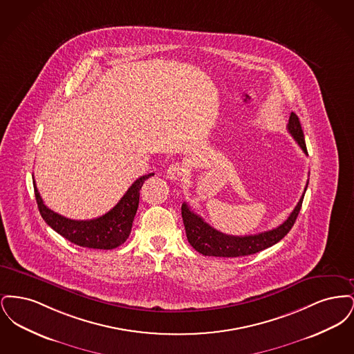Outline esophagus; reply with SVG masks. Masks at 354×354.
Listing matches in <instances>:
<instances>
[{
  "label": "esophagus",
  "instance_id": "obj_1",
  "mask_svg": "<svg viewBox=\"0 0 354 354\" xmlns=\"http://www.w3.org/2000/svg\"><path fill=\"white\" fill-rule=\"evenodd\" d=\"M185 175V169L179 163H174L167 169V178L171 180H179Z\"/></svg>",
  "mask_w": 354,
  "mask_h": 354
}]
</instances>
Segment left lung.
I'll return each instance as SVG.
<instances>
[{"instance_id":"obj_1","label":"left lung","mask_w":354,"mask_h":354,"mask_svg":"<svg viewBox=\"0 0 354 354\" xmlns=\"http://www.w3.org/2000/svg\"><path fill=\"white\" fill-rule=\"evenodd\" d=\"M286 129L289 134L292 135L293 139L297 142V145L301 147V150L308 155L303 129H301L299 117L295 113H290ZM306 187L308 183L305 185L303 196L300 198L297 205L295 207L292 214L288 216V219L283 224H280L273 230L264 231L256 235L232 236L223 234L218 230H215L214 227H211L208 223H205L202 216L195 214L187 203H183L182 218L185 224L187 240L192 245V248H195L198 252L202 253L204 256H216V257L248 256V254L260 252L266 248H270L276 243H279L293 227L303 205Z\"/></svg>"}]
</instances>
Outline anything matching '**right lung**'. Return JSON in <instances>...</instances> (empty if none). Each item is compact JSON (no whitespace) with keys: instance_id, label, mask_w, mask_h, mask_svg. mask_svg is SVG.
<instances>
[{"instance_id":"obj_1","label":"right lung","mask_w":354,"mask_h":354,"mask_svg":"<svg viewBox=\"0 0 354 354\" xmlns=\"http://www.w3.org/2000/svg\"><path fill=\"white\" fill-rule=\"evenodd\" d=\"M153 174L136 179L126 194L107 214L91 220H71L48 208L33 182L35 201L41 216L51 228L68 241L86 248L114 250L123 244L131 232L143 183Z\"/></svg>"}]
</instances>
